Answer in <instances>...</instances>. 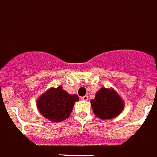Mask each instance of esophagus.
<instances>
[{
	"instance_id": "esophagus-1",
	"label": "esophagus",
	"mask_w": 157,
	"mask_h": 157,
	"mask_svg": "<svg viewBox=\"0 0 157 157\" xmlns=\"http://www.w3.org/2000/svg\"><path fill=\"white\" fill-rule=\"evenodd\" d=\"M81 99L82 100V101H88V95H85V96H83V97H82V98H81Z\"/></svg>"
}]
</instances>
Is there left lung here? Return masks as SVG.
Masks as SVG:
<instances>
[{"instance_id": "1", "label": "left lung", "mask_w": 157, "mask_h": 157, "mask_svg": "<svg viewBox=\"0 0 157 157\" xmlns=\"http://www.w3.org/2000/svg\"><path fill=\"white\" fill-rule=\"evenodd\" d=\"M95 116L101 119H113L123 110L125 103L121 97L112 88H101L90 101Z\"/></svg>"}]
</instances>
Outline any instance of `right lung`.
Segmentation results:
<instances>
[{"label": "right lung", "instance_id": "add662e5", "mask_svg": "<svg viewBox=\"0 0 157 157\" xmlns=\"http://www.w3.org/2000/svg\"><path fill=\"white\" fill-rule=\"evenodd\" d=\"M76 94H69L62 86L51 88L37 100V107L44 118L54 122L66 120L78 101Z\"/></svg>", "mask_w": 157, "mask_h": 157}]
</instances>
